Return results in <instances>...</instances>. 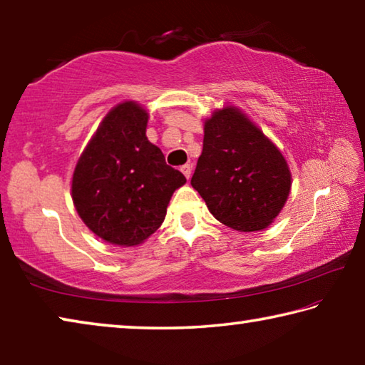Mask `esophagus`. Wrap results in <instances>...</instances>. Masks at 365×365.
<instances>
[{"instance_id": "1", "label": "esophagus", "mask_w": 365, "mask_h": 365, "mask_svg": "<svg viewBox=\"0 0 365 365\" xmlns=\"http://www.w3.org/2000/svg\"><path fill=\"white\" fill-rule=\"evenodd\" d=\"M180 170H182V174L187 177V180H190V177H191V165L190 164H185V165H182Z\"/></svg>"}]
</instances>
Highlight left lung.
I'll list each match as a JSON object with an SVG mask.
<instances>
[{
  "instance_id": "left-lung-1",
  "label": "left lung",
  "mask_w": 365,
  "mask_h": 365,
  "mask_svg": "<svg viewBox=\"0 0 365 365\" xmlns=\"http://www.w3.org/2000/svg\"><path fill=\"white\" fill-rule=\"evenodd\" d=\"M191 187L215 219L240 232L269 227L292 188V174L277 146L235 108L205 122L202 153Z\"/></svg>"
}]
</instances>
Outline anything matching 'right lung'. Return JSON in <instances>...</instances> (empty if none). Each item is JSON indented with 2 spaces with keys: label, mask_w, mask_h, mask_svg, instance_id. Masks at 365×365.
Returning <instances> with one entry per match:
<instances>
[{
  "label": "right lung",
  "mask_w": 365,
  "mask_h": 365,
  "mask_svg": "<svg viewBox=\"0 0 365 365\" xmlns=\"http://www.w3.org/2000/svg\"><path fill=\"white\" fill-rule=\"evenodd\" d=\"M148 113L133 101L110 110L80 156L72 200L104 242L133 246L163 224L172 193L187 182L146 138Z\"/></svg>",
  "instance_id": "obj_1"
}]
</instances>
